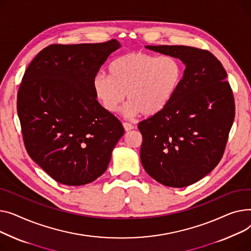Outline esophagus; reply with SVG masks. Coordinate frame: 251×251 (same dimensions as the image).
<instances>
[{
    "label": "esophagus",
    "instance_id": "1",
    "mask_svg": "<svg viewBox=\"0 0 251 251\" xmlns=\"http://www.w3.org/2000/svg\"><path fill=\"white\" fill-rule=\"evenodd\" d=\"M124 127H125V130H126V131H130L131 129L135 128L134 126L128 124V123H124Z\"/></svg>",
    "mask_w": 251,
    "mask_h": 251
}]
</instances>
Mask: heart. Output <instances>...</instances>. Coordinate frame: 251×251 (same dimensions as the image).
<instances>
[{"label": "heart", "instance_id": "b5f03b06", "mask_svg": "<svg viewBox=\"0 0 251 251\" xmlns=\"http://www.w3.org/2000/svg\"><path fill=\"white\" fill-rule=\"evenodd\" d=\"M109 75L99 73L93 78V90L102 106L116 113L125 102V115L141 113L152 116L163 110L177 91L182 67L170 55L156 56L132 51L116 57L108 68Z\"/></svg>", "mask_w": 251, "mask_h": 251}]
</instances>
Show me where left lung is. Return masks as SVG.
Masks as SVG:
<instances>
[{"label": "left lung", "mask_w": 251, "mask_h": 251, "mask_svg": "<svg viewBox=\"0 0 251 251\" xmlns=\"http://www.w3.org/2000/svg\"><path fill=\"white\" fill-rule=\"evenodd\" d=\"M185 65L167 106L138 126L141 161L159 183L184 187L208 175L222 158L235 116L227 73L208 50L184 46H146Z\"/></svg>", "instance_id": "1"}]
</instances>
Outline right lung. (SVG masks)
Returning <instances> with one entry per match:
<instances>
[{
    "label": "right lung",
    "mask_w": 251,
    "mask_h": 251,
    "mask_svg": "<svg viewBox=\"0 0 251 251\" xmlns=\"http://www.w3.org/2000/svg\"><path fill=\"white\" fill-rule=\"evenodd\" d=\"M121 43L51 44L29 64L17 96L28 155L55 181L84 185L107 169L125 129L102 107L93 78Z\"/></svg>",
    "instance_id": "obj_1"
}]
</instances>
